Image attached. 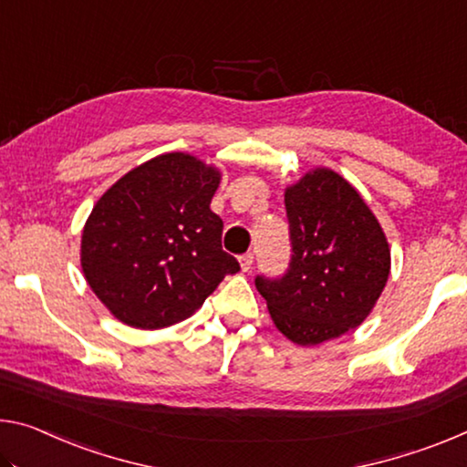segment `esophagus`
<instances>
[{
  "instance_id": "34e87169",
  "label": "esophagus",
  "mask_w": 467,
  "mask_h": 467,
  "mask_svg": "<svg viewBox=\"0 0 467 467\" xmlns=\"http://www.w3.org/2000/svg\"><path fill=\"white\" fill-rule=\"evenodd\" d=\"M254 254H243L241 257H239V262H241V270L243 272H249L251 270V265H254Z\"/></svg>"
}]
</instances>
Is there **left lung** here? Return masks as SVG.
Listing matches in <instances>:
<instances>
[{"label":"left lung","instance_id":"1","mask_svg":"<svg viewBox=\"0 0 467 467\" xmlns=\"http://www.w3.org/2000/svg\"><path fill=\"white\" fill-rule=\"evenodd\" d=\"M291 260L255 286L276 328L299 345L345 335L366 320L387 285L390 251L379 220L349 182L316 170L285 193Z\"/></svg>","mask_w":467,"mask_h":467}]
</instances>
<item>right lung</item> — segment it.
I'll use <instances>...</instances> for the list:
<instances>
[{"label":"right lung","mask_w":467,"mask_h":467,"mask_svg":"<svg viewBox=\"0 0 467 467\" xmlns=\"http://www.w3.org/2000/svg\"><path fill=\"white\" fill-rule=\"evenodd\" d=\"M218 170L193 155H158L124 174L88 216L80 264L88 286L118 320L164 328L189 317L226 274L224 222L210 210Z\"/></svg>","instance_id":"add662e5"}]
</instances>
